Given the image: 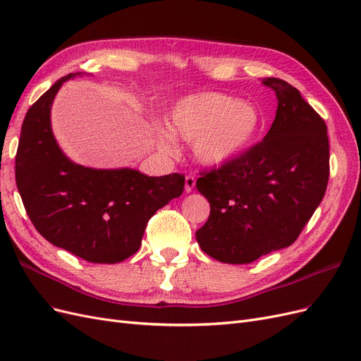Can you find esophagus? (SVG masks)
<instances>
[{"label":"esophagus","mask_w":361,"mask_h":361,"mask_svg":"<svg viewBox=\"0 0 361 361\" xmlns=\"http://www.w3.org/2000/svg\"><path fill=\"white\" fill-rule=\"evenodd\" d=\"M195 187V178L191 176V174H188L187 178H185V191L187 192H191Z\"/></svg>","instance_id":"1"}]
</instances>
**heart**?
<instances>
[{
	"label": "heart",
	"instance_id": "1",
	"mask_svg": "<svg viewBox=\"0 0 361 361\" xmlns=\"http://www.w3.org/2000/svg\"><path fill=\"white\" fill-rule=\"evenodd\" d=\"M166 123L174 137L192 141L195 158L218 166L251 143L260 126V114L255 105L231 94L204 92L174 104Z\"/></svg>",
	"mask_w": 361,
	"mask_h": 361
}]
</instances>
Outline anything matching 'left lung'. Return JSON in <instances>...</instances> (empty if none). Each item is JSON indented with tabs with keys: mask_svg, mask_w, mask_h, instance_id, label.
I'll return each instance as SVG.
<instances>
[{
	"mask_svg": "<svg viewBox=\"0 0 361 361\" xmlns=\"http://www.w3.org/2000/svg\"><path fill=\"white\" fill-rule=\"evenodd\" d=\"M276 92V118L265 138L221 166L203 170L195 187L211 214L195 238L224 264H250L292 245L324 199L330 145L324 118L300 92L264 78Z\"/></svg>",
	"mask_w": 361,
	"mask_h": 361,
	"instance_id": "1",
	"label": "left lung"
}]
</instances>
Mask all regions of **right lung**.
I'll return each instance as SVG.
<instances>
[{
    "label": "right lung",
    "mask_w": 361,
    "mask_h": 361,
    "mask_svg": "<svg viewBox=\"0 0 361 361\" xmlns=\"http://www.w3.org/2000/svg\"><path fill=\"white\" fill-rule=\"evenodd\" d=\"M63 76L30 106L16 152L18 191L36 231L56 247L93 264L137 253L147 221L183 191L185 176L94 170L73 164L52 135L49 111Z\"/></svg>",
    "instance_id": "add662e5"
}]
</instances>
